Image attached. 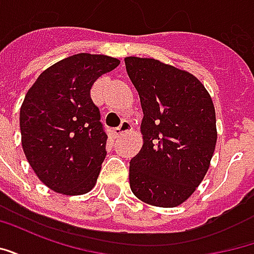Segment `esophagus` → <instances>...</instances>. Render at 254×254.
Wrapping results in <instances>:
<instances>
[{
    "mask_svg": "<svg viewBox=\"0 0 254 254\" xmlns=\"http://www.w3.org/2000/svg\"><path fill=\"white\" fill-rule=\"evenodd\" d=\"M132 129H133L132 124L125 120V121L121 122V125H120V127H116V129L113 130V133H114V136H116V137H120L121 134H124V133L130 132Z\"/></svg>",
    "mask_w": 254,
    "mask_h": 254,
    "instance_id": "obj_1",
    "label": "esophagus"
}]
</instances>
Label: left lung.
Listing matches in <instances>:
<instances>
[{"label":"left lung","instance_id":"1","mask_svg":"<svg viewBox=\"0 0 254 254\" xmlns=\"http://www.w3.org/2000/svg\"><path fill=\"white\" fill-rule=\"evenodd\" d=\"M143 109V147L129 166L138 200L173 208L187 201L207 174L216 145L215 107L202 83L154 58L127 57Z\"/></svg>","mask_w":254,"mask_h":254}]
</instances>
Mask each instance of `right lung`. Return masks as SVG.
<instances>
[{"label": "right lung", "instance_id": "add662e5", "mask_svg": "<svg viewBox=\"0 0 254 254\" xmlns=\"http://www.w3.org/2000/svg\"><path fill=\"white\" fill-rule=\"evenodd\" d=\"M120 60L80 53L39 74L20 109L21 145L36 177L49 189L78 196L96 184L107 134L91 87Z\"/></svg>", "mask_w": 254, "mask_h": 254}]
</instances>
